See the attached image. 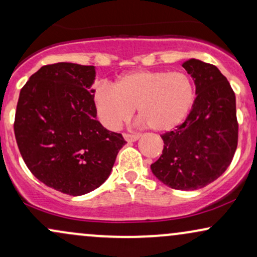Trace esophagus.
Wrapping results in <instances>:
<instances>
[{
    "label": "esophagus",
    "instance_id": "1",
    "mask_svg": "<svg viewBox=\"0 0 257 257\" xmlns=\"http://www.w3.org/2000/svg\"><path fill=\"white\" fill-rule=\"evenodd\" d=\"M123 137H124V139L126 141H137L139 138H140V135L139 134H123Z\"/></svg>",
    "mask_w": 257,
    "mask_h": 257
}]
</instances>
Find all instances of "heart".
<instances>
[{
	"instance_id": "heart-1",
	"label": "heart",
	"mask_w": 257,
	"mask_h": 257,
	"mask_svg": "<svg viewBox=\"0 0 257 257\" xmlns=\"http://www.w3.org/2000/svg\"><path fill=\"white\" fill-rule=\"evenodd\" d=\"M195 101V85L184 72L134 70L109 85L98 86L94 104L106 128L116 131L137 107L144 123L156 132H169L189 115Z\"/></svg>"
}]
</instances>
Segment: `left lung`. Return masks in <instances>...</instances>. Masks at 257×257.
Returning a JSON list of instances; mask_svg holds the SVG:
<instances>
[{"mask_svg": "<svg viewBox=\"0 0 257 257\" xmlns=\"http://www.w3.org/2000/svg\"><path fill=\"white\" fill-rule=\"evenodd\" d=\"M182 67L196 86L193 109L175 131L160 135V158L153 175L172 189L196 190L224 174L238 144L236 95L213 64L191 58Z\"/></svg>", "mask_w": 257, "mask_h": 257, "instance_id": "left-lung-1", "label": "left lung"}]
</instances>
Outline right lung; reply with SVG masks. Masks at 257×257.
Masks as SVG:
<instances>
[{
    "instance_id": "right-lung-1",
    "label": "right lung",
    "mask_w": 257,
    "mask_h": 257,
    "mask_svg": "<svg viewBox=\"0 0 257 257\" xmlns=\"http://www.w3.org/2000/svg\"><path fill=\"white\" fill-rule=\"evenodd\" d=\"M93 66H43L21 88L14 120L18 147L35 177L48 187L79 196L109 177L122 134L97 119Z\"/></svg>"
}]
</instances>
